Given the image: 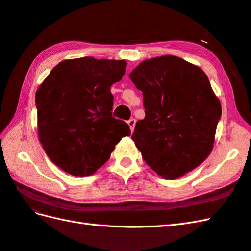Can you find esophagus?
Returning a JSON list of instances; mask_svg holds the SVG:
<instances>
[{"mask_svg":"<svg viewBox=\"0 0 251 251\" xmlns=\"http://www.w3.org/2000/svg\"><path fill=\"white\" fill-rule=\"evenodd\" d=\"M135 124H136V120L134 118H131L129 121H127V125H129L131 131H134V127H135Z\"/></svg>","mask_w":251,"mask_h":251,"instance_id":"1","label":"esophagus"}]
</instances>
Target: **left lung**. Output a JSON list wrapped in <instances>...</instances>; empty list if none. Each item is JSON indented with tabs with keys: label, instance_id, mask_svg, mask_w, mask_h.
<instances>
[{
	"label": "left lung",
	"instance_id": "left-lung-1",
	"mask_svg": "<svg viewBox=\"0 0 251 251\" xmlns=\"http://www.w3.org/2000/svg\"><path fill=\"white\" fill-rule=\"evenodd\" d=\"M144 96L145 119L132 139L143 158L165 179L174 180L209 156L222 105L202 69L164 55L144 60L130 73Z\"/></svg>",
	"mask_w": 251,
	"mask_h": 251
}]
</instances>
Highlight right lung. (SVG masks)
<instances>
[{"instance_id":"obj_1","label":"right lung","mask_w":251,"mask_h":251,"mask_svg":"<svg viewBox=\"0 0 251 251\" xmlns=\"http://www.w3.org/2000/svg\"><path fill=\"white\" fill-rule=\"evenodd\" d=\"M126 60L86 56L56 65L36 93L38 136L50 160L75 176L93 175L122 137L126 122L112 116L111 86L126 73Z\"/></svg>"}]
</instances>
